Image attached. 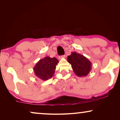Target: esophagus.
I'll return each mask as SVG.
<instances>
[{
    "label": "esophagus",
    "mask_w": 120,
    "mask_h": 120,
    "mask_svg": "<svg viewBox=\"0 0 120 120\" xmlns=\"http://www.w3.org/2000/svg\"><path fill=\"white\" fill-rule=\"evenodd\" d=\"M65 55H63V56H60V57H59V58H60V59H61V58H65Z\"/></svg>",
    "instance_id": "1"
}]
</instances>
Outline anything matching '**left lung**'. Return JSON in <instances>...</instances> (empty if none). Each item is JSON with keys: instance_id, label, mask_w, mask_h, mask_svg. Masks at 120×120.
Wrapping results in <instances>:
<instances>
[{"instance_id": "1", "label": "left lung", "mask_w": 120, "mask_h": 120, "mask_svg": "<svg viewBox=\"0 0 120 120\" xmlns=\"http://www.w3.org/2000/svg\"><path fill=\"white\" fill-rule=\"evenodd\" d=\"M71 65L74 73L78 76H86L92 69V63L84 56L76 52H71L67 58Z\"/></svg>"}]
</instances>
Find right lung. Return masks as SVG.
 <instances>
[{"instance_id":"obj_1","label":"right lung","mask_w":120,"mask_h":120,"mask_svg":"<svg viewBox=\"0 0 120 120\" xmlns=\"http://www.w3.org/2000/svg\"><path fill=\"white\" fill-rule=\"evenodd\" d=\"M59 62L56 58L45 57L37 62L33 70L36 76L43 81L51 78L55 74L56 67Z\"/></svg>"}]
</instances>
